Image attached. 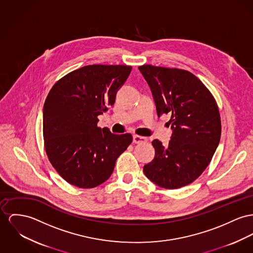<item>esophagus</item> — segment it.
<instances>
[{
	"instance_id": "1",
	"label": "esophagus",
	"mask_w": 253,
	"mask_h": 253,
	"mask_svg": "<svg viewBox=\"0 0 253 253\" xmlns=\"http://www.w3.org/2000/svg\"><path fill=\"white\" fill-rule=\"evenodd\" d=\"M147 141H148V139L144 136H140V135L137 134L133 135V143H135V144H142V143H145Z\"/></svg>"
}]
</instances>
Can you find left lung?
I'll return each instance as SVG.
<instances>
[{
	"instance_id": "left-lung-1",
	"label": "left lung",
	"mask_w": 253,
	"mask_h": 253,
	"mask_svg": "<svg viewBox=\"0 0 253 253\" xmlns=\"http://www.w3.org/2000/svg\"><path fill=\"white\" fill-rule=\"evenodd\" d=\"M139 70L151 87L157 115L170 114L168 146L153 140L155 156L144 166L156 185L177 189L195 181L207 168L219 145L221 123L217 101L191 72L142 65Z\"/></svg>"
}]
</instances>
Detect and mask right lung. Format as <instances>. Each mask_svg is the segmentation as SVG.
Wrapping results in <instances>:
<instances>
[{
	"mask_svg": "<svg viewBox=\"0 0 253 253\" xmlns=\"http://www.w3.org/2000/svg\"><path fill=\"white\" fill-rule=\"evenodd\" d=\"M126 65H87L51 87L44 103L43 137L49 161L72 185L90 189L106 181L132 135L98 126L131 72Z\"/></svg>",
	"mask_w": 253,
	"mask_h": 253,
	"instance_id": "right-lung-1",
	"label": "right lung"
}]
</instances>
